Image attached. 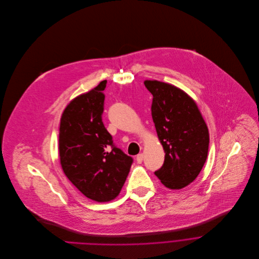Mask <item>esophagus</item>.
<instances>
[{
    "mask_svg": "<svg viewBox=\"0 0 259 259\" xmlns=\"http://www.w3.org/2000/svg\"><path fill=\"white\" fill-rule=\"evenodd\" d=\"M143 159H144V155H143L142 153H140L139 155H137L136 160H137V162H138L139 164H141V163L143 162Z\"/></svg>",
    "mask_w": 259,
    "mask_h": 259,
    "instance_id": "1",
    "label": "esophagus"
}]
</instances>
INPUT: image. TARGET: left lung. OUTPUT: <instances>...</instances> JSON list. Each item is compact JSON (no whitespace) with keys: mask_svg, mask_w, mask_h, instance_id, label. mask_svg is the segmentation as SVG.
<instances>
[{"mask_svg":"<svg viewBox=\"0 0 259 259\" xmlns=\"http://www.w3.org/2000/svg\"><path fill=\"white\" fill-rule=\"evenodd\" d=\"M153 95L151 113L165 157L155 171L169 189H182L200 174L209 146V133L195 101L181 89L158 80H145Z\"/></svg>","mask_w":259,"mask_h":259,"instance_id":"8db88e82","label":"left lung"}]
</instances>
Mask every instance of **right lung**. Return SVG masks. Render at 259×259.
<instances>
[{
  "label": "right lung",
  "mask_w": 259,
  "mask_h": 259,
  "mask_svg": "<svg viewBox=\"0 0 259 259\" xmlns=\"http://www.w3.org/2000/svg\"><path fill=\"white\" fill-rule=\"evenodd\" d=\"M106 80L73 99L60 121L59 154L68 180L89 199L107 202L118 196L133 158L117 148L102 121Z\"/></svg>",
  "instance_id": "1"
}]
</instances>
